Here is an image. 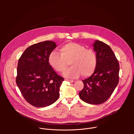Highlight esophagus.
Here are the masks:
<instances>
[{
  "mask_svg": "<svg viewBox=\"0 0 134 134\" xmlns=\"http://www.w3.org/2000/svg\"><path fill=\"white\" fill-rule=\"evenodd\" d=\"M65 81H68V82H73V81L71 80H69V79H65Z\"/></svg>",
  "mask_w": 134,
  "mask_h": 134,
  "instance_id": "esophagus-1",
  "label": "esophagus"
}]
</instances>
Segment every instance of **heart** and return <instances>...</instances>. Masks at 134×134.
<instances>
[{
    "instance_id": "b5f03b06",
    "label": "heart",
    "mask_w": 134,
    "mask_h": 134,
    "mask_svg": "<svg viewBox=\"0 0 134 134\" xmlns=\"http://www.w3.org/2000/svg\"><path fill=\"white\" fill-rule=\"evenodd\" d=\"M60 53L52 51L48 58L50 65L59 72H64L70 62L72 66L64 73L68 78L77 77L82 74L84 77L91 76L95 71L98 64V57L95 51L87 49L77 43L69 42L62 45Z\"/></svg>"
}]
</instances>
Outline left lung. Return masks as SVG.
Listing matches in <instances>:
<instances>
[{
	"instance_id": "8db88e82",
	"label": "left lung",
	"mask_w": 134,
	"mask_h": 134,
	"mask_svg": "<svg viewBox=\"0 0 134 134\" xmlns=\"http://www.w3.org/2000/svg\"><path fill=\"white\" fill-rule=\"evenodd\" d=\"M93 46L98 57L97 67L90 77L82 81L84 87L79 95L86 103L100 104L108 100L118 84L119 64L109 46L98 40Z\"/></svg>"
}]
</instances>
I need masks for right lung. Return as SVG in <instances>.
<instances>
[{
  "mask_svg": "<svg viewBox=\"0 0 134 134\" xmlns=\"http://www.w3.org/2000/svg\"><path fill=\"white\" fill-rule=\"evenodd\" d=\"M55 43L46 41L25 49L18 60L16 84L25 100L34 107H45L59 97L60 87L64 81L50 65V53Z\"/></svg>",
  "mask_w": 134,
  "mask_h": 134,
  "instance_id": "add662e5",
  "label": "right lung"
}]
</instances>
